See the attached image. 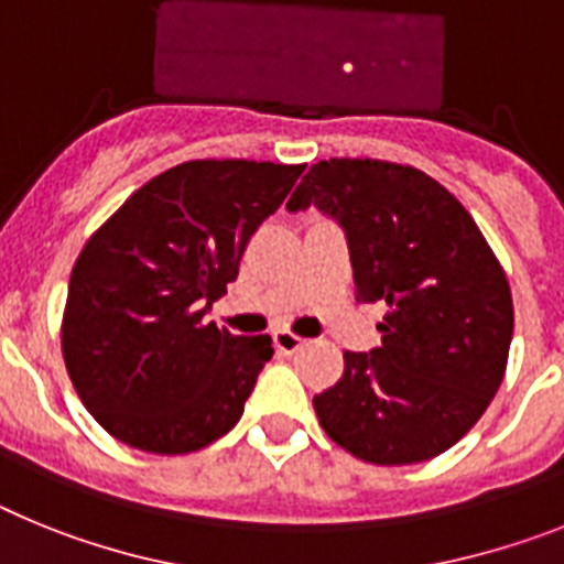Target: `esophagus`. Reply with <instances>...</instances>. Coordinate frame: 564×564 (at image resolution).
I'll use <instances>...</instances> for the list:
<instances>
[{"instance_id":"esophagus-1","label":"esophagus","mask_w":564,"mask_h":564,"mask_svg":"<svg viewBox=\"0 0 564 564\" xmlns=\"http://www.w3.org/2000/svg\"><path fill=\"white\" fill-rule=\"evenodd\" d=\"M272 340H275V349L278 351H283V355H292V351H297L303 346V337L301 335H295V332H275V335H272Z\"/></svg>"}]
</instances>
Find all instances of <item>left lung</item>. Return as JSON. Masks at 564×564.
Here are the masks:
<instances>
[{
	"label": "left lung",
	"mask_w": 564,
	"mask_h": 564,
	"mask_svg": "<svg viewBox=\"0 0 564 564\" xmlns=\"http://www.w3.org/2000/svg\"><path fill=\"white\" fill-rule=\"evenodd\" d=\"M315 204L349 238L355 297L386 303L383 343L343 351L315 394L323 431L357 459L411 465L448 452L497 394L513 335L506 269L468 209L417 166L317 161L286 209Z\"/></svg>",
	"instance_id": "8db88e82"
}]
</instances>
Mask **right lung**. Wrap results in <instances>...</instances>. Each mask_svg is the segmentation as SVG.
<instances>
[{"instance_id": "1", "label": "right lung", "mask_w": 564, "mask_h": 564, "mask_svg": "<svg viewBox=\"0 0 564 564\" xmlns=\"http://www.w3.org/2000/svg\"><path fill=\"white\" fill-rule=\"evenodd\" d=\"M303 164L200 159L155 175L87 238L62 317L67 375L130 448L189 454L243 414L269 335L204 321Z\"/></svg>"}]
</instances>
